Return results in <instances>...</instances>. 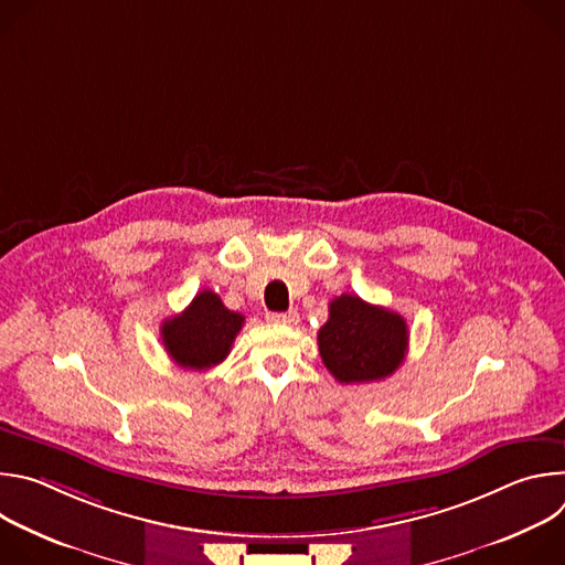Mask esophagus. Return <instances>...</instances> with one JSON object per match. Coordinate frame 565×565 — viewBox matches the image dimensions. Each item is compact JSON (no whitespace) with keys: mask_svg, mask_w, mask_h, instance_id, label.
I'll return each mask as SVG.
<instances>
[{"mask_svg":"<svg viewBox=\"0 0 565 565\" xmlns=\"http://www.w3.org/2000/svg\"><path fill=\"white\" fill-rule=\"evenodd\" d=\"M266 319L270 321V324H284V327H292V324H297L299 315H297V310H288V312H268V315H266Z\"/></svg>","mask_w":565,"mask_h":565,"instance_id":"esophagus-1","label":"esophagus"}]
</instances>
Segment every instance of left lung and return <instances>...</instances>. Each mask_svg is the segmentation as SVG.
Returning <instances> with one entry per match:
<instances>
[{"mask_svg":"<svg viewBox=\"0 0 565 565\" xmlns=\"http://www.w3.org/2000/svg\"><path fill=\"white\" fill-rule=\"evenodd\" d=\"M319 355L342 384L377 382L395 373L409 349V329L399 312L358 295L329 303V321L317 333Z\"/></svg>","mask_w":565,"mask_h":565,"instance_id":"left-lung-1","label":"left lung"}]
</instances>
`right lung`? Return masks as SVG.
<instances>
[{
	"instance_id": "1",
	"label": "right lung",
	"mask_w": 565,
	"mask_h": 565,
	"mask_svg": "<svg viewBox=\"0 0 565 565\" xmlns=\"http://www.w3.org/2000/svg\"><path fill=\"white\" fill-rule=\"evenodd\" d=\"M244 319V315L225 308L221 297L205 288L183 312L163 321L160 338L168 355L181 369L205 371L227 358Z\"/></svg>"
}]
</instances>
